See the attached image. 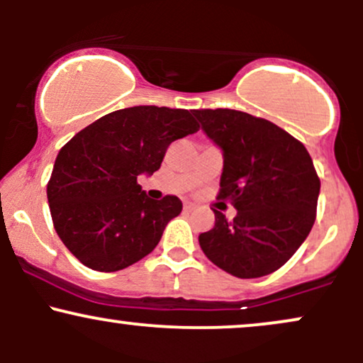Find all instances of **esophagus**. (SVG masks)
<instances>
[{
    "mask_svg": "<svg viewBox=\"0 0 363 363\" xmlns=\"http://www.w3.org/2000/svg\"><path fill=\"white\" fill-rule=\"evenodd\" d=\"M194 208H196V205H193V203H184V210H186V211L194 210Z\"/></svg>",
    "mask_w": 363,
    "mask_h": 363,
    "instance_id": "esophagus-1",
    "label": "esophagus"
}]
</instances>
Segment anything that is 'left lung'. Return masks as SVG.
Instances as JSON below:
<instances>
[{"label":"left lung","instance_id":"obj_1","mask_svg":"<svg viewBox=\"0 0 363 363\" xmlns=\"http://www.w3.org/2000/svg\"><path fill=\"white\" fill-rule=\"evenodd\" d=\"M208 138L223 152L216 198L237 210L215 211L199 245L213 264L237 278L277 272L301 247L315 222L320 181L306 147L269 121L234 109H196Z\"/></svg>","mask_w":363,"mask_h":363}]
</instances>
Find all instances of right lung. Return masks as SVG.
I'll use <instances>...</instances> for the list:
<instances>
[{"label": "right lung", "mask_w": 363, "mask_h": 363, "mask_svg": "<svg viewBox=\"0 0 363 363\" xmlns=\"http://www.w3.org/2000/svg\"><path fill=\"white\" fill-rule=\"evenodd\" d=\"M199 129L189 111L136 106L102 116L57 153L48 182L52 223L86 268L119 272L143 259L182 210L148 198L138 176L160 169L169 145Z\"/></svg>", "instance_id": "1"}]
</instances>
